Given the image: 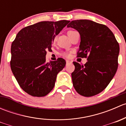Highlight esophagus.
Instances as JSON below:
<instances>
[{
	"label": "esophagus",
	"instance_id": "1",
	"mask_svg": "<svg viewBox=\"0 0 126 126\" xmlns=\"http://www.w3.org/2000/svg\"><path fill=\"white\" fill-rule=\"evenodd\" d=\"M72 63V62H70V61L69 60H66V65H68V64H70Z\"/></svg>",
	"mask_w": 126,
	"mask_h": 126
}]
</instances>
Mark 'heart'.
Instances as JSON below:
<instances>
[{"mask_svg": "<svg viewBox=\"0 0 126 126\" xmlns=\"http://www.w3.org/2000/svg\"><path fill=\"white\" fill-rule=\"evenodd\" d=\"M72 32H74V31H72V30H69V31H68V34ZM55 40H56L55 38L54 39V42H55ZM61 55L63 56V57H66V58H69V57H70L71 54H70V53L68 52H63L62 53V54H61Z\"/></svg>", "mask_w": 126, "mask_h": 126, "instance_id": "obj_1", "label": "heart"}]
</instances>
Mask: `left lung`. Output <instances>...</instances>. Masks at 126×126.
<instances>
[{"mask_svg": "<svg viewBox=\"0 0 126 126\" xmlns=\"http://www.w3.org/2000/svg\"><path fill=\"white\" fill-rule=\"evenodd\" d=\"M67 27L77 30L80 35L77 57L87 58L84 65L73 62L74 87L85 97L95 96L107 87L116 74L119 44L112 32L104 24L80 19L72 21Z\"/></svg>", "mask_w": 126, "mask_h": 126, "instance_id": "1", "label": "left lung"}]
</instances>
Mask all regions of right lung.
Here are the masks:
<instances>
[{
  "instance_id": "right-lung-1",
  "label": "right lung",
  "mask_w": 126,
  "mask_h": 126,
  "mask_svg": "<svg viewBox=\"0 0 126 126\" xmlns=\"http://www.w3.org/2000/svg\"><path fill=\"white\" fill-rule=\"evenodd\" d=\"M69 21H42L21 29L11 47L10 66L20 87L34 97L46 96L54 88L57 75L66 61L58 58L46 63L56 35Z\"/></svg>"
}]
</instances>
